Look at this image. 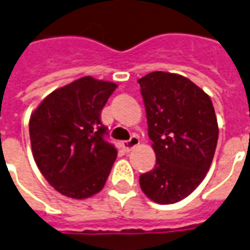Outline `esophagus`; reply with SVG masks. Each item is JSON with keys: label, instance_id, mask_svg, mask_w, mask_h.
Segmentation results:
<instances>
[{"label": "esophagus", "instance_id": "esophagus-1", "mask_svg": "<svg viewBox=\"0 0 250 250\" xmlns=\"http://www.w3.org/2000/svg\"><path fill=\"white\" fill-rule=\"evenodd\" d=\"M139 144H140V140H139V137L132 136L128 141H125V143H123V149H125V152H131V150L136 148Z\"/></svg>", "mask_w": 250, "mask_h": 250}]
</instances>
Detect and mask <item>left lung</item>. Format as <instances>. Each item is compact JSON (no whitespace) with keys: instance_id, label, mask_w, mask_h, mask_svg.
I'll return each mask as SVG.
<instances>
[{"instance_id":"left-lung-1","label":"left lung","mask_w":250,"mask_h":250,"mask_svg":"<svg viewBox=\"0 0 250 250\" xmlns=\"http://www.w3.org/2000/svg\"><path fill=\"white\" fill-rule=\"evenodd\" d=\"M137 82L157 158L140 187L157 204H175L200 186L213 162L219 133L213 102L178 74L154 71Z\"/></svg>"}]
</instances>
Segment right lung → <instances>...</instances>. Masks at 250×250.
Wrapping results in <instances>:
<instances>
[{"label":"right lung","mask_w":250,"mask_h":250,"mask_svg":"<svg viewBox=\"0 0 250 250\" xmlns=\"http://www.w3.org/2000/svg\"><path fill=\"white\" fill-rule=\"evenodd\" d=\"M117 86L84 76L53 90L31 114L33 158L61 194L83 200L105 186L117 149L105 140L100 115Z\"/></svg>","instance_id":"obj_1"}]
</instances>
